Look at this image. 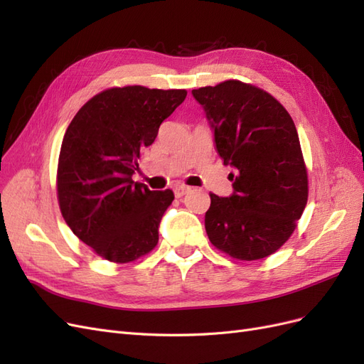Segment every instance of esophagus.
Listing matches in <instances>:
<instances>
[{"label":"esophagus","instance_id":"34e87169","mask_svg":"<svg viewBox=\"0 0 364 364\" xmlns=\"http://www.w3.org/2000/svg\"><path fill=\"white\" fill-rule=\"evenodd\" d=\"M191 192V188H188V186H176V188L173 189V193L176 198H181V196H184L186 193Z\"/></svg>","mask_w":364,"mask_h":364}]
</instances>
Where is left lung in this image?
<instances>
[{"label": "left lung", "mask_w": 364, "mask_h": 364, "mask_svg": "<svg viewBox=\"0 0 364 364\" xmlns=\"http://www.w3.org/2000/svg\"><path fill=\"white\" fill-rule=\"evenodd\" d=\"M215 134L216 151L232 166L233 193H210L205 232L240 261L267 257L296 228L308 200V175L294 122L261 88L240 80L192 90Z\"/></svg>", "instance_id": "left-lung-1"}]
</instances>
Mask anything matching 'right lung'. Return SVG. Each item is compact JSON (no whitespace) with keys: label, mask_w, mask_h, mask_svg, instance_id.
<instances>
[{"label":"right lung","mask_w":364,"mask_h":364,"mask_svg":"<svg viewBox=\"0 0 364 364\" xmlns=\"http://www.w3.org/2000/svg\"><path fill=\"white\" fill-rule=\"evenodd\" d=\"M186 90L134 85L99 92L68 124L58 163L62 216L79 240L111 262L127 264L159 242L173 192L132 181L137 159Z\"/></svg>","instance_id":"1"}]
</instances>
